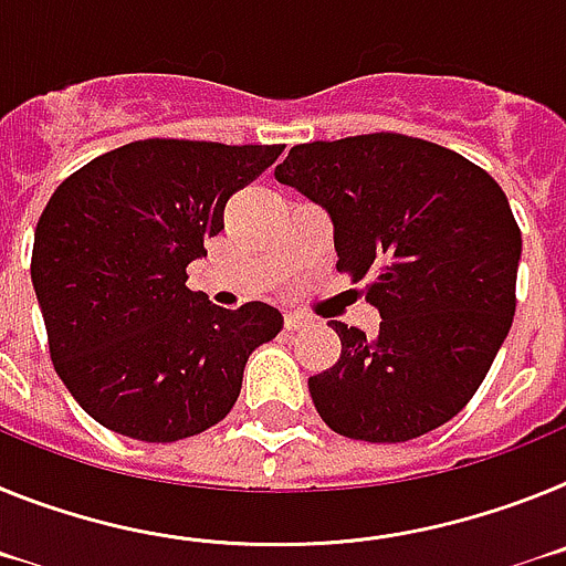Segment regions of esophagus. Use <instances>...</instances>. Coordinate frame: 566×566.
I'll use <instances>...</instances> for the list:
<instances>
[{"instance_id":"34e87169","label":"esophagus","mask_w":566,"mask_h":566,"mask_svg":"<svg viewBox=\"0 0 566 566\" xmlns=\"http://www.w3.org/2000/svg\"><path fill=\"white\" fill-rule=\"evenodd\" d=\"M307 324H311V316H304V313H287V316H284V327H287V331H302Z\"/></svg>"}]
</instances>
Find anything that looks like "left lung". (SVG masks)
Returning a JSON list of instances; mask_svg holds the SVG:
<instances>
[{
  "label": "left lung",
  "instance_id": "8db88e82",
  "mask_svg": "<svg viewBox=\"0 0 566 566\" xmlns=\"http://www.w3.org/2000/svg\"><path fill=\"white\" fill-rule=\"evenodd\" d=\"M276 179L331 213L338 273L381 313L376 336L331 322L342 356L307 381L324 424L373 444L447 424L515 316L521 230L499 181L401 134L290 147Z\"/></svg>",
  "mask_w": 566,
  "mask_h": 566
}]
</instances>
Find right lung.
Returning <instances> with one entry per match:
<instances>
[{"label": "right lung", "mask_w": 566, "mask_h": 566, "mask_svg": "<svg viewBox=\"0 0 566 566\" xmlns=\"http://www.w3.org/2000/svg\"><path fill=\"white\" fill-rule=\"evenodd\" d=\"M284 145L142 139L96 156L53 190L36 224L31 279L59 378L102 427L139 441L219 424L282 313L224 311L185 287L224 205Z\"/></svg>", "instance_id": "1"}]
</instances>
